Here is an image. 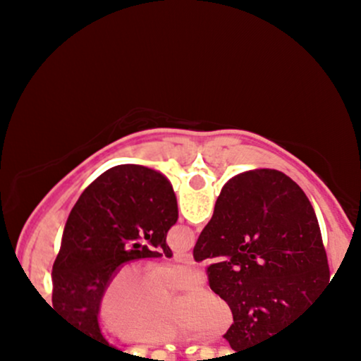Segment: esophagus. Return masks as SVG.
<instances>
[{"label":"esophagus","mask_w":361,"mask_h":361,"mask_svg":"<svg viewBox=\"0 0 361 361\" xmlns=\"http://www.w3.org/2000/svg\"><path fill=\"white\" fill-rule=\"evenodd\" d=\"M176 261H180V263H193V255L192 252H176L175 256H173Z\"/></svg>","instance_id":"obj_1"}]
</instances>
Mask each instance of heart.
<instances>
[{
  "label": "heart",
  "instance_id": "b5f03b06",
  "mask_svg": "<svg viewBox=\"0 0 361 361\" xmlns=\"http://www.w3.org/2000/svg\"><path fill=\"white\" fill-rule=\"evenodd\" d=\"M204 281L193 267L127 264L114 273L98 302V321L109 333L132 345H163L195 333L221 338L233 326V310L210 288L193 290L175 300L169 293L192 290Z\"/></svg>",
  "mask_w": 361,
  "mask_h": 361
}]
</instances>
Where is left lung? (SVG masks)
<instances>
[{
  "label": "left lung",
  "instance_id": "1",
  "mask_svg": "<svg viewBox=\"0 0 361 361\" xmlns=\"http://www.w3.org/2000/svg\"><path fill=\"white\" fill-rule=\"evenodd\" d=\"M176 221L175 192L161 173L120 164L98 176L73 207L54 261L57 314L90 343L115 350L98 324L103 288L128 261L171 258L166 234Z\"/></svg>",
  "mask_w": 361,
  "mask_h": 361
}]
</instances>
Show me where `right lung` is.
Listing matches in <instances>:
<instances>
[{"mask_svg": "<svg viewBox=\"0 0 361 361\" xmlns=\"http://www.w3.org/2000/svg\"><path fill=\"white\" fill-rule=\"evenodd\" d=\"M193 258L212 261L209 285L233 310L224 338L238 353L312 314L331 285L316 212L276 169H252L224 185Z\"/></svg>", "mask_w": 361, "mask_h": 361, "instance_id": "obj_1", "label": "right lung"}]
</instances>
